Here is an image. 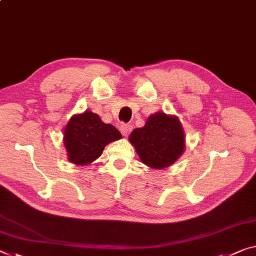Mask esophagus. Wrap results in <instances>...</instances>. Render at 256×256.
<instances>
[{
    "label": "esophagus",
    "instance_id": "34e87169",
    "mask_svg": "<svg viewBox=\"0 0 256 256\" xmlns=\"http://www.w3.org/2000/svg\"><path fill=\"white\" fill-rule=\"evenodd\" d=\"M132 129V124H122L120 126V132H122L124 136H128L129 134H130Z\"/></svg>",
    "mask_w": 256,
    "mask_h": 256
}]
</instances>
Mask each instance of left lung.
<instances>
[{"mask_svg":"<svg viewBox=\"0 0 256 256\" xmlns=\"http://www.w3.org/2000/svg\"><path fill=\"white\" fill-rule=\"evenodd\" d=\"M129 140L135 146L142 162L162 169L174 164L184 151V132L176 116L156 113L143 128L134 129Z\"/></svg>","mask_w":256,"mask_h":256,"instance_id":"obj_1","label":"left lung"}]
</instances>
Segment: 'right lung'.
<instances>
[{
  "mask_svg": "<svg viewBox=\"0 0 256 256\" xmlns=\"http://www.w3.org/2000/svg\"><path fill=\"white\" fill-rule=\"evenodd\" d=\"M121 138L114 126L104 124L95 113H84L70 118L64 132V143L70 162L88 164L100 158L104 148Z\"/></svg>",
  "mask_w": 256,
  "mask_h": 256,
  "instance_id": "add662e5",
  "label": "right lung"
}]
</instances>
